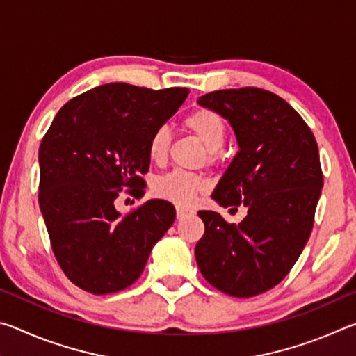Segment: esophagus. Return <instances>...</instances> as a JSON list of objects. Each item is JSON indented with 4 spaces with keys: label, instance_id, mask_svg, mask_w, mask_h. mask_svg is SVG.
I'll return each mask as SVG.
<instances>
[{
    "label": "esophagus",
    "instance_id": "obj_1",
    "mask_svg": "<svg viewBox=\"0 0 356 356\" xmlns=\"http://www.w3.org/2000/svg\"><path fill=\"white\" fill-rule=\"evenodd\" d=\"M191 213H193V210L185 209V207H177V210H176V215L179 220H182V218H185V216H188Z\"/></svg>",
    "mask_w": 356,
    "mask_h": 356
}]
</instances>
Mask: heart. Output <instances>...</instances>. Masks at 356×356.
<instances>
[{
    "instance_id": "obj_1",
    "label": "heart",
    "mask_w": 356,
    "mask_h": 356,
    "mask_svg": "<svg viewBox=\"0 0 356 356\" xmlns=\"http://www.w3.org/2000/svg\"><path fill=\"white\" fill-rule=\"evenodd\" d=\"M184 127L195 135L207 149L209 161L216 159V152L222 147L226 138V124L220 114L207 108H197L184 119ZM171 134L166 127H159L152 131L147 143L149 160L155 165L165 163L170 152ZM154 195L160 200L176 204V206H190L195 197L206 190V182L196 174L186 171H172L154 180Z\"/></svg>"
}]
</instances>
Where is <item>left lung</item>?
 Segmentation results:
<instances>
[{"mask_svg":"<svg viewBox=\"0 0 356 356\" xmlns=\"http://www.w3.org/2000/svg\"><path fill=\"white\" fill-rule=\"evenodd\" d=\"M197 104L229 120L240 147L212 197L248 210L238 225L197 212L206 226L195 248L197 267L218 291L254 297L280 284L308 243L323 186L316 138L284 99L265 89H222Z\"/></svg>","mask_w":356,"mask_h":356,"instance_id":"1","label":"left lung"}]
</instances>
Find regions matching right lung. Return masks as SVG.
Here are the masks:
<instances>
[{"label": "right lung", "mask_w": 356, "mask_h": 356, "mask_svg": "<svg viewBox=\"0 0 356 356\" xmlns=\"http://www.w3.org/2000/svg\"><path fill=\"white\" fill-rule=\"evenodd\" d=\"M186 88L102 84L69 100L39 147V206L64 275L83 291L105 295L140 278L176 209L150 200L122 215V190L144 195L147 143L184 104Z\"/></svg>", "instance_id": "1"}]
</instances>
